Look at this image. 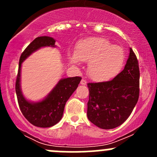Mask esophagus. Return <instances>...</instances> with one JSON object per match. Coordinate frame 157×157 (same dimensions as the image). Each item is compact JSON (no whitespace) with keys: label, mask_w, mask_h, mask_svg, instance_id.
I'll use <instances>...</instances> for the list:
<instances>
[{"label":"esophagus","mask_w":157,"mask_h":157,"mask_svg":"<svg viewBox=\"0 0 157 157\" xmlns=\"http://www.w3.org/2000/svg\"><path fill=\"white\" fill-rule=\"evenodd\" d=\"M86 83H87V82L86 81V80H84V79H82L81 81H80V84L81 85H86Z\"/></svg>","instance_id":"1"}]
</instances>
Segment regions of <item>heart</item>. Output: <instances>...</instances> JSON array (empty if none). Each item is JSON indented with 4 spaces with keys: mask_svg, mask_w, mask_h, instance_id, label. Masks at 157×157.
Instances as JSON below:
<instances>
[{
    "mask_svg": "<svg viewBox=\"0 0 157 157\" xmlns=\"http://www.w3.org/2000/svg\"><path fill=\"white\" fill-rule=\"evenodd\" d=\"M68 61L79 66L81 61L88 63V74L92 80L108 81L116 77L124 66L125 55L122 48L112 45L106 39L90 37L79 41L75 52L69 53Z\"/></svg>",
    "mask_w": 157,
    "mask_h": 157,
    "instance_id": "b5f03b06",
    "label": "heart"
}]
</instances>
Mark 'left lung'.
I'll return each mask as SVG.
<instances>
[{"label":"left lung","mask_w":157,"mask_h":157,"mask_svg":"<svg viewBox=\"0 0 157 157\" xmlns=\"http://www.w3.org/2000/svg\"><path fill=\"white\" fill-rule=\"evenodd\" d=\"M129 52L124 70L113 80L87 84V118L102 129H112L123 124L138 100V61L131 48Z\"/></svg>","instance_id":"obj_1"}]
</instances>
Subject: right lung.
Instances as JSON below:
<instances>
[{
	"instance_id": "obj_1",
	"label": "right lung",
	"mask_w": 157,
	"mask_h": 157,
	"mask_svg": "<svg viewBox=\"0 0 157 157\" xmlns=\"http://www.w3.org/2000/svg\"><path fill=\"white\" fill-rule=\"evenodd\" d=\"M55 39L49 36L37 37L22 53L19 62V70L16 81V93L21 112L33 125L49 128L59 122L62 118L65 104L81 80V77L63 78L58 81L53 90L42 100L31 102L23 95L20 86L22 63L33 52L43 47H56Z\"/></svg>"
}]
</instances>
